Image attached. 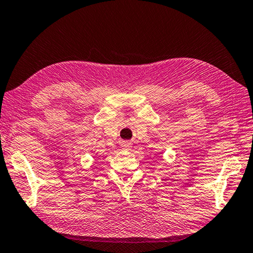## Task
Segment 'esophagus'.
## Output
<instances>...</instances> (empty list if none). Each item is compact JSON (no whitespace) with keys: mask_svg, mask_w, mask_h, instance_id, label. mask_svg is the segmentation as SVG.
I'll return each instance as SVG.
<instances>
[{"mask_svg":"<svg viewBox=\"0 0 253 253\" xmlns=\"http://www.w3.org/2000/svg\"><path fill=\"white\" fill-rule=\"evenodd\" d=\"M123 147L126 148V149H129V148H130V143H126V144L123 145Z\"/></svg>","mask_w":253,"mask_h":253,"instance_id":"1","label":"esophagus"}]
</instances>
